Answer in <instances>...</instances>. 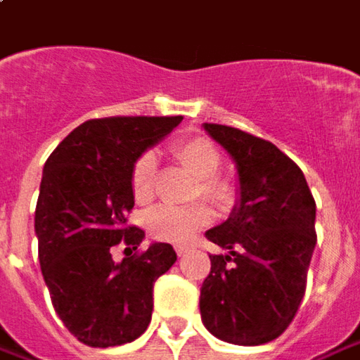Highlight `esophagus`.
Listing matches in <instances>:
<instances>
[{"instance_id":"34e87169","label":"esophagus","mask_w":360,"mask_h":360,"mask_svg":"<svg viewBox=\"0 0 360 360\" xmlns=\"http://www.w3.org/2000/svg\"><path fill=\"white\" fill-rule=\"evenodd\" d=\"M188 250H190L188 245H176V253H178L180 257H182V255H186V253H188Z\"/></svg>"}]
</instances>
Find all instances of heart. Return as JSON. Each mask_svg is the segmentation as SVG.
<instances>
[{
  "mask_svg": "<svg viewBox=\"0 0 360 360\" xmlns=\"http://www.w3.org/2000/svg\"><path fill=\"white\" fill-rule=\"evenodd\" d=\"M174 158L198 178L194 196H202L216 206H228L233 198V186L218 174L221 166V154L216 144L204 136H194L176 144ZM156 182V158L152 152H144L132 166L130 172V190L139 204H148L154 198ZM212 218L204 204H192L184 208L160 206L148 216L150 233L168 243H186L194 238L200 228H204Z\"/></svg>",
  "mask_w": 360,
  "mask_h": 360,
  "instance_id": "1",
  "label": "heart"
}]
</instances>
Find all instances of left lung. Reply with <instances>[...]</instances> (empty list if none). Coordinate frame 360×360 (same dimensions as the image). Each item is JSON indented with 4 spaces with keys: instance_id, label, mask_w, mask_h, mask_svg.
<instances>
[{
    "instance_id": "8db88e82",
    "label": "left lung",
    "mask_w": 360,
    "mask_h": 360,
    "mask_svg": "<svg viewBox=\"0 0 360 360\" xmlns=\"http://www.w3.org/2000/svg\"><path fill=\"white\" fill-rule=\"evenodd\" d=\"M240 176V200L206 238L226 255H210L200 289L202 323L226 343L255 347L289 327L305 295L317 243L315 200L297 164L269 141L206 122Z\"/></svg>"
}]
</instances>
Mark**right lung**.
<instances>
[{
	"label": "right lung",
	"mask_w": 360,
	"mask_h": 360,
	"mask_svg": "<svg viewBox=\"0 0 360 360\" xmlns=\"http://www.w3.org/2000/svg\"><path fill=\"white\" fill-rule=\"evenodd\" d=\"M182 117L86 120L51 152L35 208L39 264L63 325L89 347L139 339L152 319V287L176 262L170 243L139 250L144 230L127 224L130 172L142 152ZM125 259L115 262L112 248Z\"/></svg>",
	"instance_id": "add662e5"
}]
</instances>
